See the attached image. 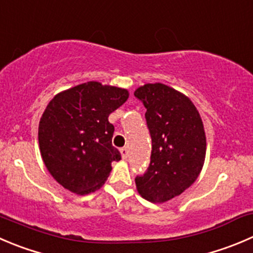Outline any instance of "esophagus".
Here are the masks:
<instances>
[{"label": "esophagus", "mask_w": 253, "mask_h": 253, "mask_svg": "<svg viewBox=\"0 0 253 253\" xmlns=\"http://www.w3.org/2000/svg\"><path fill=\"white\" fill-rule=\"evenodd\" d=\"M120 151H121L122 158L126 159V158H127V156H128V149H127V147H122V148L120 149Z\"/></svg>", "instance_id": "1"}]
</instances>
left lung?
I'll use <instances>...</instances> for the list:
<instances>
[{
  "label": "left lung",
  "mask_w": 253,
  "mask_h": 253,
  "mask_svg": "<svg viewBox=\"0 0 253 253\" xmlns=\"http://www.w3.org/2000/svg\"><path fill=\"white\" fill-rule=\"evenodd\" d=\"M134 96L147 109L152 138L151 163L134 179L137 190L151 203L168 202L192 185L204 166L207 138L202 117L185 95L161 83L138 87Z\"/></svg>",
  "instance_id": "8db88e82"
}]
</instances>
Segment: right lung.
<instances>
[{"mask_svg":"<svg viewBox=\"0 0 253 253\" xmlns=\"http://www.w3.org/2000/svg\"><path fill=\"white\" fill-rule=\"evenodd\" d=\"M127 99L126 89L97 82L51 99L39 121L38 141L44 164L60 185L80 195L101 188L112 162L121 159L109 116Z\"/></svg>","mask_w":253,"mask_h":253,"instance_id":"obj_1","label":"right lung"}]
</instances>
